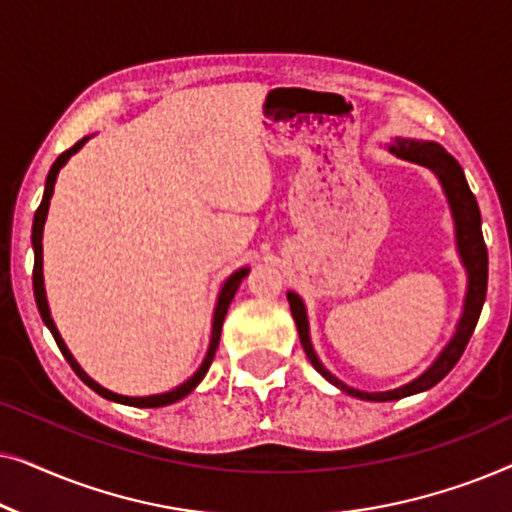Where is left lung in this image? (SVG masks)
Segmentation results:
<instances>
[{
  "label": "left lung",
  "mask_w": 512,
  "mask_h": 512,
  "mask_svg": "<svg viewBox=\"0 0 512 512\" xmlns=\"http://www.w3.org/2000/svg\"><path fill=\"white\" fill-rule=\"evenodd\" d=\"M391 153H396L398 158L412 160V163L429 167L431 172L438 174L440 184H443L447 200H450L452 214H454V223H457V242H459V254L464 258V265L468 270V293H466V305H464V314H461V321L457 326V333L450 340V345L443 349V354L438 356L436 363L426 370L424 375H419L417 380H412L405 387H398L394 391H377V394H368V391H359L347 387L340 380L328 373V370L321 366V361L314 354L312 342H310V328H307V314H305V305L296 293H286L291 305V314L296 319L298 326V335H300V345H303L307 359L317 373L326 377L328 382H333L335 387H340L342 391H347L349 396L363 398V401H398V398H405L410 394H419V391L431 389L433 384H438L443 377L450 373V370L457 366V361L464 354V349L471 340V335L478 326L480 312H482V303H485L487 296V247L485 240H482V230H480V209L478 202H475V195L471 193V188L466 184L464 170H461L457 160H454L450 153H447L443 146L436 142H415V139H396L394 144L389 146Z\"/></svg>",
  "instance_id": "left-lung-1"
}]
</instances>
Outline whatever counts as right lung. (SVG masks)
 I'll use <instances>...</instances> for the list:
<instances>
[{
    "label": "right lung",
    "instance_id": "obj_1",
    "mask_svg": "<svg viewBox=\"0 0 512 512\" xmlns=\"http://www.w3.org/2000/svg\"><path fill=\"white\" fill-rule=\"evenodd\" d=\"M86 139H88V137H86ZM86 139H81V142H76V144L72 146V149H67L65 153H60L58 160H55L53 167H51V172H48V177H46V191H44V198H41V205L37 207V214H34V223H32V247H34V270H32V286H34V298H37L39 314H41V319H44V324H46L48 328H51V333H53L55 342H58V347H60L62 356H65V359L69 361V366H72L74 373L79 375L81 380L86 382L90 389L97 391V394H100V396L109 398V401H116V403L135 405V408H160V405H170V403H177L179 398H184L186 394H191V391H193L195 387H198L202 377L207 375L209 366H212V361H214V354H216V347H219V338H221V326H223V319H226L228 305H230V300L235 298V291H237V286L242 284V279L247 277V272H249V270H247V268L237 270L235 275H230V277H228V282L223 284V289H221V293H219V303H216V310H214L212 342H209V352H207V356H205V361H202V366H200L198 373H195V375H193L191 380H188V382L181 384V387L172 389V391H167V394L142 396V398H130V396H118V394H114V391L104 389V387H100V384H97V382L90 380V377H88V375L83 373V370H81L79 363L74 361V356L69 354V349L65 347V342H62V338H60L58 328H55V324H53V319H51V312H48V303H46V291H44V272H41V263H44V256H41V233H44V221H46V214H48V205H51V195H53L55 179H58V172H60V167L67 163V160H69V156H72V153H76V151L81 149L83 144H86Z\"/></svg>",
    "mask_w": 512,
    "mask_h": 512
}]
</instances>
